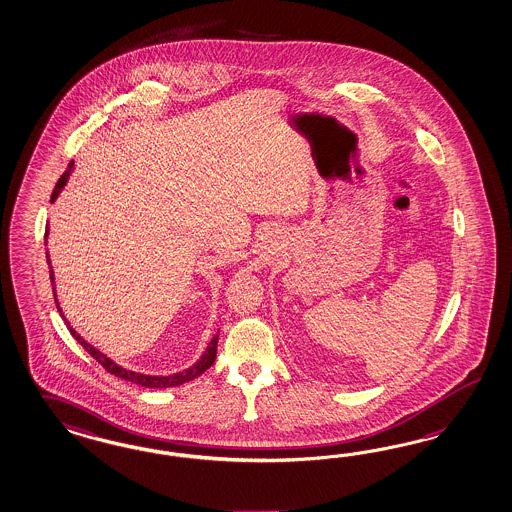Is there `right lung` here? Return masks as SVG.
Wrapping results in <instances>:
<instances>
[{
	"mask_svg": "<svg viewBox=\"0 0 512 512\" xmlns=\"http://www.w3.org/2000/svg\"><path fill=\"white\" fill-rule=\"evenodd\" d=\"M73 168L74 162L71 161L69 162V166H67V170L59 177L58 183H56V187H54V192H52V196H50V202H56V198H58L59 192L65 187V183H67V179L71 176ZM46 235H48V230H46V234H44V239H46ZM46 256H48V252H46ZM48 263H50V258H48ZM50 280H52V286H54V271H52V269H50ZM52 290H56V288H52ZM54 299H56V307H58L59 314H61L56 292H54ZM63 320H65V318H63ZM67 327H69L71 335L82 344V348L88 351L89 355H91L99 365L103 366L106 372L114 374V376L121 378V380L131 381V383L142 385V387H149V389H166V387H176V385H181V383L194 380V378H198L200 374H204L205 370L213 365L215 359H217V342H219V335L213 336V340L209 342V346H207V350L204 351V355H202L194 365L187 368V370L177 372V374H172V376H147V374H138V372H132V370H127V368H123V366L116 365L112 359H108L104 353H101L97 348H93L82 336L78 335L73 327L69 325V322H67Z\"/></svg>",
	"mask_w": 512,
	"mask_h": 512,
	"instance_id": "right-lung-1",
	"label": "right lung"
}]
</instances>
